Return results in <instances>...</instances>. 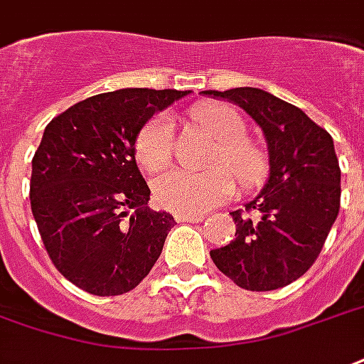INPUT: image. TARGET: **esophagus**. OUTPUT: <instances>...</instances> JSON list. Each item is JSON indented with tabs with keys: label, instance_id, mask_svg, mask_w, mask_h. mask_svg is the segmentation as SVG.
<instances>
[{
	"label": "esophagus",
	"instance_id": "esophagus-1",
	"mask_svg": "<svg viewBox=\"0 0 364 364\" xmlns=\"http://www.w3.org/2000/svg\"><path fill=\"white\" fill-rule=\"evenodd\" d=\"M177 222H203L204 214L200 212H175Z\"/></svg>",
	"mask_w": 364,
	"mask_h": 364
}]
</instances>
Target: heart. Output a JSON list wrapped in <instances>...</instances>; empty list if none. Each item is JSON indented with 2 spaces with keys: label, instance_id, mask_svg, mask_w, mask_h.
Masks as SVG:
<instances>
[{
  "label": "heart",
  "instance_id": "1",
  "mask_svg": "<svg viewBox=\"0 0 364 364\" xmlns=\"http://www.w3.org/2000/svg\"><path fill=\"white\" fill-rule=\"evenodd\" d=\"M196 119L220 142L216 166H228L245 187L264 177V156L252 142L245 141L247 125L237 109L230 106H206L196 112ZM173 142V119L168 114L156 115L136 139V160L148 173H158L169 166ZM152 193L156 200L169 210H206L235 195V179L228 169H218L210 175L173 169L152 183Z\"/></svg>",
  "mask_w": 364,
  "mask_h": 364
}]
</instances>
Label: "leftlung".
<instances>
[{"label": "left lung", "instance_id": "obj_1", "mask_svg": "<svg viewBox=\"0 0 364 364\" xmlns=\"http://www.w3.org/2000/svg\"><path fill=\"white\" fill-rule=\"evenodd\" d=\"M257 121L268 146L264 187L231 212L235 239L210 250L230 279L249 291H272L301 278L320 255L340 212L341 171L332 136L293 104L260 88L204 90Z\"/></svg>", "mask_w": 364, "mask_h": 364}]
</instances>
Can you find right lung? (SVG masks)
<instances>
[{
	"label": "right lung",
	"instance_id": "add662e5",
	"mask_svg": "<svg viewBox=\"0 0 364 364\" xmlns=\"http://www.w3.org/2000/svg\"><path fill=\"white\" fill-rule=\"evenodd\" d=\"M187 94L121 88L48 123L32 158V216L53 266L80 289L123 295L160 258L175 220L148 208L134 144L152 115Z\"/></svg>",
	"mask_w": 364,
	"mask_h": 364
}]
</instances>
